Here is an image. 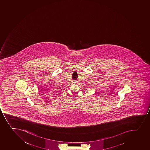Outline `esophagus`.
I'll return each instance as SVG.
<instances>
[{
  "label": "esophagus",
  "mask_w": 150,
  "mask_h": 150,
  "mask_svg": "<svg viewBox=\"0 0 150 150\" xmlns=\"http://www.w3.org/2000/svg\"><path fill=\"white\" fill-rule=\"evenodd\" d=\"M72 82H73V83H74V84H75V83H76L77 82V81H76V80H73Z\"/></svg>",
  "instance_id": "esophagus-1"
}]
</instances>
